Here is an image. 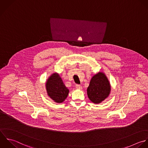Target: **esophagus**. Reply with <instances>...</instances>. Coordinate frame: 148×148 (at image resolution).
<instances>
[{
  "label": "esophagus",
  "instance_id": "esophagus-1",
  "mask_svg": "<svg viewBox=\"0 0 148 148\" xmlns=\"http://www.w3.org/2000/svg\"><path fill=\"white\" fill-rule=\"evenodd\" d=\"M75 87H76V88L77 89H79V90H81V89H82V86H81V85H75Z\"/></svg>",
  "mask_w": 148,
  "mask_h": 148
}]
</instances>
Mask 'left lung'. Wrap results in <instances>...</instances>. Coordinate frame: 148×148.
<instances>
[{
	"label": "left lung",
	"instance_id": "left-lung-1",
	"mask_svg": "<svg viewBox=\"0 0 148 148\" xmlns=\"http://www.w3.org/2000/svg\"><path fill=\"white\" fill-rule=\"evenodd\" d=\"M111 92L110 82L102 72L93 75L87 89L89 100L95 104H99L107 99Z\"/></svg>",
	"mask_w": 148,
	"mask_h": 148
}]
</instances>
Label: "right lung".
Returning <instances> with one entry per match:
<instances>
[{"instance_id": "obj_1", "label": "right lung", "mask_w": 148, "mask_h": 148, "mask_svg": "<svg viewBox=\"0 0 148 148\" xmlns=\"http://www.w3.org/2000/svg\"><path fill=\"white\" fill-rule=\"evenodd\" d=\"M45 87L48 96L55 103H63L67 98L69 90L64 85L58 73H53L48 78Z\"/></svg>"}]
</instances>
